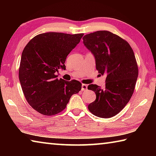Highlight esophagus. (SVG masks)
<instances>
[{
  "label": "esophagus",
  "mask_w": 156,
  "mask_h": 156,
  "mask_svg": "<svg viewBox=\"0 0 156 156\" xmlns=\"http://www.w3.org/2000/svg\"><path fill=\"white\" fill-rule=\"evenodd\" d=\"M82 90L84 91V90H87V84H82Z\"/></svg>",
  "instance_id": "1"
}]
</instances>
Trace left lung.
<instances>
[{"instance_id":"8db88e82","label":"left lung","mask_w":156,"mask_h":156,"mask_svg":"<svg viewBox=\"0 0 156 156\" xmlns=\"http://www.w3.org/2000/svg\"><path fill=\"white\" fill-rule=\"evenodd\" d=\"M83 39L94 55L98 73L107 76L105 88L88 86L96 95L88 109L98 117H113L126 106L135 89L138 68L133 51L126 41L108 31L87 34Z\"/></svg>"}]
</instances>
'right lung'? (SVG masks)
Wrapping results in <instances>:
<instances>
[{"label": "right lung", "instance_id": "1", "mask_svg": "<svg viewBox=\"0 0 156 156\" xmlns=\"http://www.w3.org/2000/svg\"><path fill=\"white\" fill-rule=\"evenodd\" d=\"M83 34L47 32L36 36L23 49L19 80L28 103L44 115L64 110L73 94L81 90L76 80H58L56 73L65 70L68 54L80 43Z\"/></svg>", "mask_w": 156, "mask_h": 156}]
</instances>
